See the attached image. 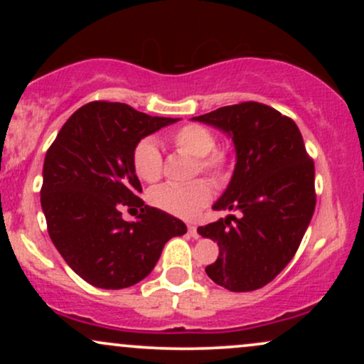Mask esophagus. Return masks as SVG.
Here are the masks:
<instances>
[{"mask_svg": "<svg viewBox=\"0 0 364 364\" xmlns=\"http://www.w3.org/2000/svg\"><path fill=\"white\" fill-rule=\"evenodd\" d=\"M188 232H190V236L195 237V240L200 236V235H198V229H196V225H193V224L188 225Z\"/></svg>", "mask_w": 364, "mask_h": 364, "instance_id": "esophagus-1", "label": "esophagus"}]
</instances>
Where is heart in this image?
I'll return each mask as SVG.
<instances>
[{"label": "heart", "mask_w": 364, "mask_h": 364, "mask_svg": "<svg viewBox=\"0 0 364 364\" xmlns=\"http://www.w3.org/2000/svg\"><path fill=\"white\" fill-rule=\"evenodd\" d=\"M171 144L178 152L195 159L193 174L203 173L220 185L231 174L232 159L228 149L217 147L215 135L210 128L198 123H188L171 133ZM133 171L141 181L156 183L162 176V156L152 139H144L135 145L132 154ZM212 186L207 179H195L183 186L164 185L149 193L154 207L181 219H193L210 202Z\"/></svg>", "instance_id": "obj_1"}]
</instances>
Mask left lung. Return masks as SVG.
Segmentation results:
<instances>
[{
    "label": "left lung",
    "instance_id": "1",
    "mask_svg": "<svg viewBox=\"0 0 364 364\" xmlns=\"http://www.w3.org/2000/svg\"><path fill=\"white\" fill-rule=\"evenodd\" d=\"M223 129L236 149L231 183L214 210H232L198 232L219 245L208 277L232 292L260 289L298 252L315 212V164L299 128L260 102L224 106L193 118Z\"/></svg>",
    "mask_w": 364,
    "mask_h": 364
}]
</instances>
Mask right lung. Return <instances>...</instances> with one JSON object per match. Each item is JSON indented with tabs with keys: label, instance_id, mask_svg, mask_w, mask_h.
I'll return each mask as SVG.
<instances>
[{
	"label": "right lung",
	"instance_id": "obj_1",
	"mask_svg": "<svg viewBox=\"0 0 364 364\" xmlns=\"http://www.w3.org/2000/svg\"><path fill=\"white\" fill-rule=\"evenodd\" d=\"M176 121L94 101L70 116L48 149L41 205L49 237L92 286L123 289L140 282L171 237L186 232L183 220L145 205L132 164L144 136ZM124 206L141 208L136 223L122 220Z\"/></svg>",
	"mask_w": 364,
	"mask_h": 364
}]
</instances>
